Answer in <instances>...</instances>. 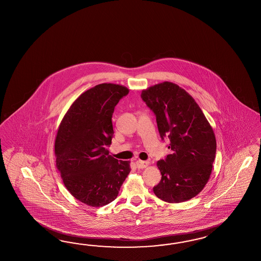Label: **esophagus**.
I'll list each match as a JSON object with an SVG mask.
<instances>
[{"instance_id":"1","label":"esophagus","mask_w":261,"mask_h":261,"mask_svg":"<svg viewBox=\"0 0 261 261\" xmlns=\"http://www.w3.org/2000/svg\"><path fill=\"white\" fill-rule=\"evenodd\" d=\"M136 164H137V167L139 168V169H144V168H146L150 164V162L149 161H142V160H138L137 162H136Z\"/></svg>"}]
</instances>
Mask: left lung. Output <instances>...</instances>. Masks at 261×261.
I'll return each mask as SVG.
<instances>
[{"label":"left lung","mask_w":261,"mask_h":261,"mask_svg":"<svg viewBox=\"0 0 261 261\" xmlns=\"http://www.w3.org/2000/svg\"><path fill=\"white\" fill-rule=\"evenodd\" d=\"M141 98L153 111L162 140L168 137L171 153L156 165L161 180L154 194L167 203L195 197L207 183L216 154V138L197 102L171 82L142 90Z\"/></svg>","instance_id":"1"}]
</instances>
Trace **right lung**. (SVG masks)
Returning <instances> with one entry per match:
<instances>
[{"label":"right lung","instance_id":"1","mask_svg":"<svg viewBox=\"0 0 261 261\" xmlns=\"http://www.w3.org/2000/svg\"><path fill=\"white\" fill-rule=\"evenodd\" d=\"M128 92L117 84L97 85L77 98L58 128V170L70 194L90 206L114 201L131 171L129 161L114 159L108 150L114 134L115 107Z\"/></svg>","mask_w":261,"mask_h":261}]
</instances>
